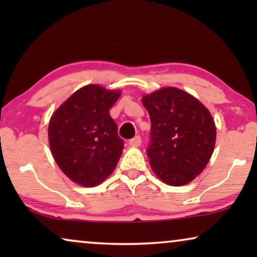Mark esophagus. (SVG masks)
Wrapping results in <instances>:
<instances>
[{
  "label": "esophagus",
  "instance_id": "34e87169",
  "mask_svg": "<svg viewBox=\"0 0 257 257\" xmlns=\"http://www.w3.org/2000/svg\"><path fill=\"white\" fill-rule=\"evenodd\" d=\"M140 144H142V138H140V136H136L135 138H132L131 140H130V145L131 146L138 147Z\"/></svg>",
  "mask_w": 257,
  "mask_h": 257
}]
</instances>
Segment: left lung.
Here are the masks:
<instances>
[{
  "label": "left lung",
  "mask_w": 257,
  "mask_h": 257,
  "mask_svg": "<svg viewBox=\"0 0 257 257\" xmlns=\"http://www.w3.org/2000/svg\"><path fill=\"white\" fill-rule=\"evenodd\" d=\"M151 119L147 157L161 180L171 186L191 182L203 171L215 146L216 130L209 111L177 87L143 97Z\"/></svg>",
  "instance_id": "8db88e82"
}]
</instances>
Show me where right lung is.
Returning a JSON list of instances; mask_svg holds the SVG:
<instances>
[{
	"label": "right lung",
	"instance_id": "add662e5",
	"mask_svg": "<svg viewBox=\"0 0 257 257\" xmlns=\"http://www.w3.org/2000/svg\"><path fill=\"white\" fill-rule=\"evenodd\" d=\"M120 96L99 85H86L68 98L49 122V144L58 167L73 182L99 185L114 171L124 140L108 110Z\"/></svg>",
	"mask_w": 257,
	"mask_h": 257
}]
</instances>
